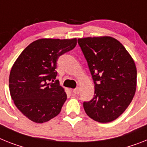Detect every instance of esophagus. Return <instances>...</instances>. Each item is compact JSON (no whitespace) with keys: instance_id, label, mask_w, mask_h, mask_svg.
<instances>
[{"instance_id":"34e87169","label":"esophagus","mask_w":147,"mask_h":147,"mask_svg":"<svg viewBox=\"0 0 147 147\" xmlns=\"http://www.w3.org/2000/svg\"><path fill=\"white\" fill-rule=\"evenodd\" d=\"M72 92L74 93L75 94H78L80 93V88H76L74 89H73Z\"/></svg>"}]
</instances>
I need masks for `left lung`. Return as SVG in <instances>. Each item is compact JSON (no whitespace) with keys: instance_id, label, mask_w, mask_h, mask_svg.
<instances>
[{"instance_id":"left-lung-1","label":"left lung","mask_w":147,"mask_h":147,"mask_svg":"<svg viewBox=\"0 0 147 147\" xmlns=\"http://www.w3.org/2000/svg\"><path fill=\"white\" fill-rule=\"evenodd\" d=\"M78 43L94 83V98L83 103L85 111L96 122H112L125 112L136 92L134 59L112 37L79 38Z\"/></svg>"}]
</instances>
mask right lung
Listing matches in <instances>:
<instances>
[{
    "label": "right lung",
    "mask_w": 147,
    "mask_h": 147,
    "mask_svg": "<svg viewBox=\"0 0 147 147\" xmlns=\"http://www.w3.org/2000/svg\"><path fill=\"white\" fill-rule=\"evenodd\" d=\"M76 38H42L28 46L17 58L9 77L10 96L20 112L36 123L59 114L67 100L55 79L57 60L76 47Z\"/></svg>",
    "instance_id": "1"
}]
</instances>
